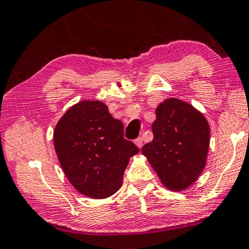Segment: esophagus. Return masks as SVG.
Here are the masks:
<instances>
[{"mask_svg": "<svg viewBox=\"0 0 249 249\" xmlns=\"http://www.w3.org/2000/svg\"><path fill=\"white\" fill-rule=\"evenodd\" d=\"M135 143L139 147V148H142V147L143 146V138H142V137H138V138L135 140Z\"/></svg>", "mask_w": 249, "mask_h": 249, "instance_id": "1", "label": "esophagus"}]
</instances>
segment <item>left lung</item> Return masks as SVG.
I'll use <instances>...</instances> for the list:
<instances>
[{"label": "left lung", "instance_id": "left-lung-1", "mask_svg": "<svg viewBox=\"0 0 249 249\" xmlns=\"http://www.w3.org/2000/svg\"><path fill=\"white\" fill-rule=\"evenodd\" d=\"M151 129L154 139L142 147V155L167 189H187L205 166L210 142L207 119L189 103L166 99L157 107Z\"/></svg>", "mask_w": 249, "mask_h": 249}]
</instances>
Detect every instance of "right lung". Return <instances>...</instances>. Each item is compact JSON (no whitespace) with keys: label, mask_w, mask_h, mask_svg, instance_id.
<instances>
[{"label":"right lung","mask_w":249,"mask_h":249,"mask_svg":"<svg viewBox=\"0 0 249 249\" xmlns=\"http://www.w3.org/2000/svg\"><path fill=\"white\" fill-rule=\"evenodd\" d=\"M53 145L68 181L92 199L120 189L129 158L139 151L100 101H82L67 110L53 131Z\"/></svg>","instance_id":"obj_1"}]
</instances>
